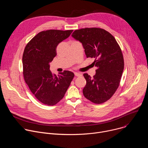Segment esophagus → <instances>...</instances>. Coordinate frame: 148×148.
I'll return each instance as SVG.
<instances>
[{"label":"esophagus","mask_w":148,"mask_h":148,"mask_svg":"<svg viewBox=\"0 0 148 148\" xmlns=\"http://www.w3.org/2000/svg\"><path fill=\"white\" fill-rule=\"evenodd\" d=\"M74 74H75V75L76 77H80V76H81V74L75 72V73H74Z\"/></svg>","instance_id":"34e87169"}]
</instances>
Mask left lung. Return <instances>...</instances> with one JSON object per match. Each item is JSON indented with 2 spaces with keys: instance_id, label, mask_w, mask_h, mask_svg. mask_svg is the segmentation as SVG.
Segmentation results:
<instances>
[{
  "instance_id": "8db88e82",
  "label": "left lung",
  "mask_w": 148,
  "mask_h": 148,
  "mask_svg": "<svg viewBox=\"0 0 148 148\" xmlns=\"http://www.w3.org/2000/svg\"><path fill=\"white\" fill-rule=\"evenodd\" d=\"M71 36L81 42L87 58H93L92 64L97 67L92 78L83 74L87 81L82 91L84 97L97 104L106 102L118 88L124 68L119 45L111 33L101 28L76 30Z\"/></svg>"
}]
</instances>
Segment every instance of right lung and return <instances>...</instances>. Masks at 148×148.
Segmentation results:
<instances>
[{
  "instance_id": "right-lung-1",
  "label": "right lung",
  "mask_w": 148,
  "mask_h": 148,
  "mask_svg": "<svg viewBox=\"0 0 148 148\" xmlns=\"http://www.w3.org/2000/svg\"><path fill=\"white\" fill-rule=\"evenodd\" d=\"M73 31H42L25 49L22 58L24 79L32 94L45 105L57 103L64 97L74 77L70 71H64L56 75L50 70V62L57 55V46Z\"/></svg>"
}]
</instances>
